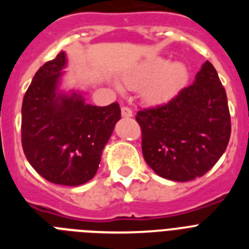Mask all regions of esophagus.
I'll return each mask as SVG.
<instances>
[{"label":"esophagus","instance_id":"34e87169","mask_svg":"<svg viewBox=\"0 0 249 249\" xmlns=\"http://www.w3.org/2000/svg\"><path fill=\"white\" fill-rule=\"evenodd\" d=\"M121 116H123V117H132L133 116L132 109L129 108V107H125V106H123V107H121Z\"/></svg>","mask_w":249,"mask_h":249}]
</instances>
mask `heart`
Segmentation results:
<instances>
[{
  "mask_svg": "<svg viewBox=\"0 0 249 249\" xmlns=\"http://www.w3.org/2000/svg\"><path fill=\"white\" fill-rule=\"evenodd\" d=\"M189 77L182 62H168L163 56H151L124 76L132 89L142 88V97L148 103H161L173 97Z\"/></svg>",
  "mask_w": 249,
  "mask_h": 249,
  "instance_id": "obj_1",
  "label": "heart"
}]
</instances>
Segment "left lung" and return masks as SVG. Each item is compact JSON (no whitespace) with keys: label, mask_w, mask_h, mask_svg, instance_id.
<instances>
[{"label":"left lung","mask_w":249,"mask_h":249,"mask_svg":"<svg viewBox=\"0 0 249 249\" xmlns=\"http://www.w3.org/2000/svg\"><path fill=\"white\" fill-rule=\"evenodd\" d=\"M136 120L146 163L158 176L177 182L212 169L231 133L226 91L208 60L191 85L165 105L138 111Z\"/></svg>","instance_id":"left-lung-1"}]
</instances>
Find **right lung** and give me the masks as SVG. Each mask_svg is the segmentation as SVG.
Returning <instances> with one entry per match:
<instances>
[{
    "label": "right lung",
    "mask_w": 249,
    "mask_h": 249,
    "mask_svg": "<svg viewBox=\"0 0 249 249\" xmlns=\"http://www.w3.org/2000/svg\"><path fill=\"white\" fill-rule=\"evenodd\" d=\"M67 63L60 52L33 76L21 106V144L45 179L80 186L97 173L121 112L119 103L91 106L77 90L62 89Z\"/></svg>",
    "instance_id": "right-lung-1"
}]
</instances>
